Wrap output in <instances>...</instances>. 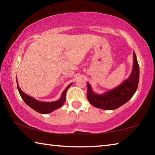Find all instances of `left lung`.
Masks as SVG:
<instances>
[{
    "mask_svg": "<svg viewBox=\"0 0 155 155\" xmlns=\"http://www.w3.org/2000/svg\"><path fill=\"white\" fill-rule=\"evenodd\" d=\"M133 58V70L129 78L114 90L102 95H97L91 90L87 83V97L93 106L102 109L114 110L121 107L132 98L137 90L140 79V68L134 51Z\"/></svg>",
    "mask_w": 155,
    "mask_h": 155,
    "instance_id": "8db88e82",
    "label": "left lung"
}]
</instances>
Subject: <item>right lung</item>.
Segmentation results:
<instances>
[{
	"mask_svg": "<svg viewBox=\"0 0 155 155\" xmlns=\"http://www.w3.org/2000/svg\"><path fill=\"white\" fill-rule=\"evenodd\" d=\"M72 85V83H70L69 85L67 86V87L65 89L64 91H63L62 95L61 96V98H60L59 101H54V102H40L38 101H36L35 98H32L29 96L27 95V94H25L23 91L20 90L18 84V81H17V86H18V90L19 91V93L20 94V96L22 97L23 101L25 102V103L27 104V105L29 106L31 108L35 110L37 112L40 113V114H49L52 111H53L54 110L61 107L63 104H64L65 101V98H66V91L70 87V86Z\"/></svg>",
	"mask_w": 155,
	"mask_h": 155,
	"instance_id": "1",
	"label": "right lung"
}]
</instances>
